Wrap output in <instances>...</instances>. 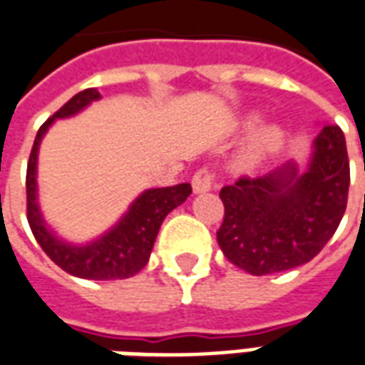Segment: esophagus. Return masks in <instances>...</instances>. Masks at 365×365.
Wrapping results in <instances>:
<instances>
[{
    "label": "esophagus",
    "instance_id": "esophagus-1",
    "mask_svg": "<svg viewBox=\"0 0 365 365\" xmlns=\"http://www.w3.org/2000/svg\"><path fill=\"white\" fill-rule=\"evenodd\" d=\"M191 187L195 193H205V191H211L215 187V174L207 168H201L197 170L193 178H191Z\"/></svg>",
    "mask_w": 365,
    "mask_h": 365
}]
</instances>
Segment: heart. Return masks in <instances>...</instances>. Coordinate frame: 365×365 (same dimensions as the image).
<instances>
[{
  "instance_id": "b5f03b06",
  "label": "heart",
  "mask_w": 365,
  "mask_h": 365,
  "mask_svg": "<svg viewBox=\"0 0 365 365\" xmlns=\"http://www.w3.org/2000/svg\"><path fill=\"white\" fill-rule=\"evenodd\" d=\"M256 119L245 120V127L250 128L254 127ZM282 144V133L279 128L275 127H262L258 130H254L248 143L245 144V150L240 154V166L242 168H252L256 164H260L262 160L268 158L269 154H274L277 150V146Z\"/></svg>"
}]
</instances>
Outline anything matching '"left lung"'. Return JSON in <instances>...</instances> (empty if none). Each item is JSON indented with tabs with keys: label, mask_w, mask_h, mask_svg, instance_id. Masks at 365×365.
Returning a JSON list of instances; mask_svg holds the SVG:
<instances>
[{
	"label": "left lung",
	"mask_w": 365,
	"mask_h": 365,
	"mask_svg": "<svg viewBox=\"0 0 365 365\" xmlns=\"http://www.w3.org/2000/svg\"><path fill=\"white\" fill-rule=\"evenodd\" d=\"M350 162L338 125L314 138L307 172L285 164L260 178H238L219 193L222 254L252 275L275 274L313 260L336 232L348 203Z\"/></svg>",
	"instance_id": "obj_1"
}]
</instances>
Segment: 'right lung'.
<instances>
[{
  "mask_svg": "<svg viewBox=\"0 0 365 365\" xmlns=\"http://www.w3.org/2000/svg\"><path fill=\"white\" fill-rule=\"evenodd\" d=\"M99 91L90 88L76 93L68 103L60 107L51 119L36 133L33 150L27 164V221L46 256L56 266L83 279H125L138 274L148 264L152 246L158 237V230L166 215L182 205L190 197V183H178L170 187L146 190L130 205L127 215L120 219L109 232L86 246L62 242L60 238L46 229L38 203H36V154L44 133L48 130L54 119L70 117L82 111L86 105L99 99Z\"/></svg>",
  "mask_w": 365,
  "mask_h": 365,
  "instance_id": "obj_1",
  "label": "right lung"
}]
</instances>
